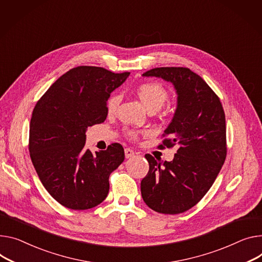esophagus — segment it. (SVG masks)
<instances>
[{
	"mask_svg": "<svg viewBox=\"0 0 262 262\" xmlns=\"http://www.w3.org/2000/svg\"><path fill=\"white\" fill-rule=\"evenodd\" d=\"M134 154L135 153H134V151L132 149H130V148H126L125 149V156H126V158H129V157L133 156Z\"/></svg>",
	"mask_w": 262,
	"mask_h": 262,
	"instance_id": "1",
	"label": "esophagus"
}]
</instances>
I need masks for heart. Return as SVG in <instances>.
<instances>
[{
	"label": "heart",
	"instance_id": "b5f03b06",
	"mask_svg": "<svg viewBox=\"0 0 262 262\" xmlns=\"http://www.w3.org/2000/svg\"><path fill=\"white\" fill-rule=\"evenodd\" d=\"M136 93L140 102L146 107L148 111H157L162 108L169 99V92L168 90L159 83L151 82V83H144L140 84L136 88ZM119 94L113 93L107 102V112L108 114L112 115L116 112V109L119 104ZM127 135L131 139H137L138 132L135 130H127Z\"/></svg>",
	"mask_w": 262,
	"mask_h": 262
}]
</instances>
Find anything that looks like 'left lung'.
<instances>
[{
	"label": "left lung",
	"mask_w": 262,
	"mask_h": 262,
	"mask_svg": "<svg viewBox=\"0 0 262 262\" xmlns=\"http://www.w3.org/2000/svg\"><path fill=\"white\" fill-rule=\"evenodd\" d=\"M143 75L162 77L174 85L177 109L158 148L175 145L179 148L172 162L145 155L149 172L140 183V191L153 211L171 215L184 213L207 194L225 163V111L217 94L189 68L160 67Z\"/></svg>",
	"instance_id": "left-lung-1"
}]
</instances>
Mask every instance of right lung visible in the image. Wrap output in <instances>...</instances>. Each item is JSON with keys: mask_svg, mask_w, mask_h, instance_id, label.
Wrapping results in <instances>:
<instances>
[{"mask_svg": "<svg viewBox=\"0 0 262 262\" xmlns=\"http://www.w3.org/2000/svg\"><path fill=\"white\" fill-rule=\"evenodd\" d=\"M130 72L78 66L50 86L32 111L28 149L33 167L48 193L71 210H88L103 203L109 176L124 162L114 143L107 150L85 149L86 130L104 123L110 93Z\"/></svg>", "mask_w": 262, "mask_h": 262, "instance_id": "add662e5", "label": "right lung"}]
</instances>
